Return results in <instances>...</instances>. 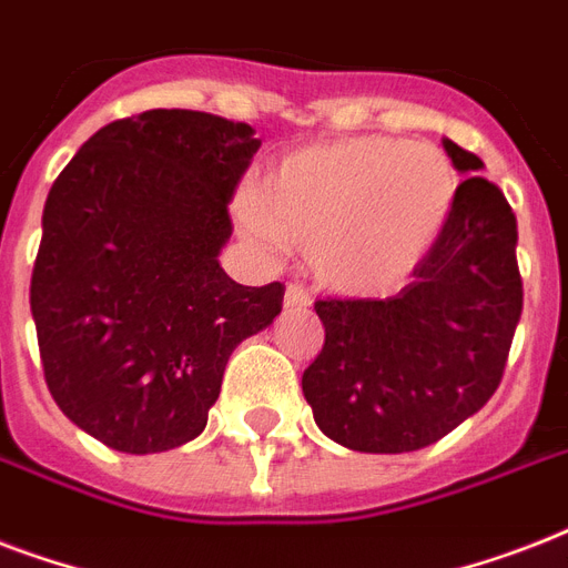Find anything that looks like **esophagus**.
Here are the masks:
<instances>
[{
    "label": "esophagus",
    "instance_id": "esophagus-1",
    "mask_svg": "<svg viewBox=\"0 0 568 568\" xmlns=\"http://www.w3.org/2000/svg\"><path fill=\"white\" fill-rule=\"evenodd\" d=\"M283 303H285V310H306V306L312 303V297H310V292L303 288V285L288 283V285H285V301Z\"/></svg>",
    "mask_w": 568,
    "mask_h": 568
}]
</instances>
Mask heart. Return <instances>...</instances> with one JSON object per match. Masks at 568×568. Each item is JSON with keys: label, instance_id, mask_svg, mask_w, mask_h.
Instances as JSON below:
<instances>
[{"label": "heart", "instance_id": "obj_1", "mask_svg": "<svg viewBox=\"0 0 568 568\" xmlns=\"http://www.w3.org/2000/svg\"><path fill=\"white\" fill-rule=\"evenodd\" d=\"M457 173L439 146L363 135L285 155L239 205L241 230L274 253H310L321 283L347 294L397 288L448 223Z\"/></svg>", "mask_w": 568, "mask_h": 568}]
</instances>
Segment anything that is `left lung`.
Returning <instances> with one entry per match:
<instances>
[{
    "mask_svg": "<svg viewBox=\"0 0 568 568\" xmlns=\"http://www.w3.org/2000/svg\"><path fill=\"white\" fill-rule=\"evenodd\" d=\"M466 180L413 283L386 301H318L324 347L303 397L324 436L363 454L427 448L495 395L521 318L516 214L454 141Z\"/></svg>",
    "mask_w": 568,
    "mask_h": 568,
    "instance_id": "obj_1",
    "label": "left lung"
}]
</instances>
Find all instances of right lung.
Wrapping results in <instances>:
<instances>
[{
	"instance_id": "add662e5",
	"label": "right lung",
	"mask_w": 568,
	"mask_h": 568,
	"mask_svg": "<svg viewBox=\"0 0 568 568\" xmlns=\"http://www.w3.org/2000/svg\"><path fill=\"white\" fill-rule=\"evenodd\" d=\"M253 135L205 111H144L88 138L49 189L31 271L43 377L109 448L196 439L232 351L283 310V285H239L217 262Z\"/></svg>"
}]
</instances>
